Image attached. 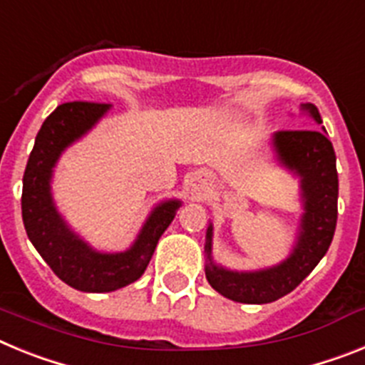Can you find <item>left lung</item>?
Returning <instances> with one entry per match:
<instances>
[{
    "instance_id": "1",
    "label": "left lung",
    "mask_w": 365,
    "mask_h": 365,
    "mask_svg": "<svg viewBox=\"0 0 365 365\" xmlns=\"http://www.w3.org/2000/svg\"><path fill=\"white\" fill-rule=\"evenodd\" d=\"M302 111L322 124L316 106L302 104ZM272 148L279 163L299 177L302 190L303 215L289 257L278 265L252 272L225 269L212 257V222L206 230V279L219 294L240 303H270L294 291L325 256L336 228V155L325 130L276 131Z\"/></svg>"
}]
</instances>
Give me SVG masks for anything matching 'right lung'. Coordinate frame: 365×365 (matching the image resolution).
Listing matches in <instances>:
<instances>
[{
    "label": "right lung",
    "instance_id": "obj_1",
    "mask_svg": "<svg viewBox=\"0 0 365 365\" xmlns=\"http://www.w3.org/2000/svg\"><path fill=\"white\" fill-rule=\"evenodd\" d=\"M109 108L95 102L58 106L41 124L24 173L21 215L29 240L58 278L82 292H111L137 282L180 206L177 199L155 206L133 245L115 254L95 250L63 221L51 193L53 168L66 148L82 138Z\"/></svg>",
    "mask_w": 365,
    "mask_h": 365
}]
</instances>
